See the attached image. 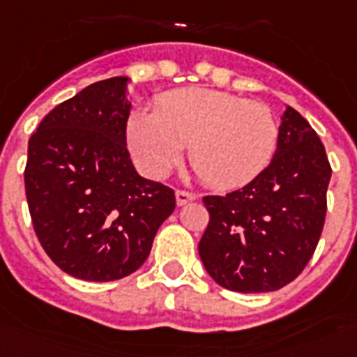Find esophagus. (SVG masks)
I'll return each instance as SVG.
<instances>
[{
    "label": "esophagus",
    "instance_id": "34e87169",
    "mask_svg": "<svg viewBox=\"0 0 357 357\" xmlns=\"http://www.w3.org/2000/svg\"><path fill=\"white\" fill-rule=\"evenodd\" d=\"M175 197H176V205H178V207H181V205L190 204V202H194V199H196V196H194L192 192H184V190H178V192L175 194Z\"/></svg>",
    "mask_w": 357,
    "mask_h": 357
}]
</instances>
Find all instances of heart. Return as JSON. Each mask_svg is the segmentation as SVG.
<instances>
[{"label":"heart","instance_id":"1","mask_svg":"<svg viewBox=\"0 0 357 357\" xmlns=\"http://www.w3.org/2000/svg\"><path fill=\"white\" fill-rule=\"evenodd\" d=\"M268 106L211 89L165 95L155 112L135 110L127 121L132 160L148 176H163L188 148L196 175L213 188L243 186L268 167L278 144Z\"/></svg>","mask_w":357,"mask_h":357}]
</instances>
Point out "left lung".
<instances>
[{
  "label": "left lung",
  "mask_w": 357,
  "mask_h": 357,
  "mask_svg": "<svg viewBox=\"0 0 357 357\" xmlns=\"http://www.w3.org/2000/svg\"><path fill=\"white\" fill-rule=\"evenodd\" d=\"M329 181L321 140L287 106L270 165L243 188L204 197L209 225L197 251L207 274L238 293H268L293 282L324 230Z\"/></svg>",
  "instance_id": "8db88e82"
}]
</instances>
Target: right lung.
<instances>
[{
  "instance_id": "right-lung-1",
  "label": "right lung",
  "mask_w": 357,
  "mask_h": 357,
  "mask_svg": "<svg viewBox=\"0 0 357 357\" xmlns=\"http://www.w3.org/2000/svg\"><path fill=\"white\" fill-rule=\"evenodd\" d=\"M129 77L96 82L59 104L28 140L26 199L41 247L85 282L139 270L175 192L137 173L125 129Z\"/></svg>"
}]
</instances>
